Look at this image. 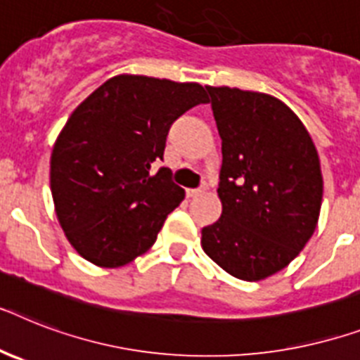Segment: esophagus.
Listing matches in <instances>:
<instances>
[{
	"mask_svg": "<svg viewBox=\"0 0 360 360\" xmlns=\"http://www.w3.org/2000/svg\"><path fill=\"white\" fill-rule=\"evenodd\" d=\"M203 194V188H188L186 190V195L188 198H198V195Z\"/></svg>",
	"mask_w": 360,
	"mask_h": 360,
	"instance_id": "34e87169",
	"label": "esophagus"
}]
</instances>
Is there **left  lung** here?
Segmentation results:
<instances>
[{
	"mask_svg": "<svg viewBox=\"0 0 360 360\" xmlns=\"http://www.w3.org/2000/svg\"><path fill=\"white\" fill-rule=\"evenodd\" d=\"M221 139L220 220L201 229L207 255L242 281L290 264L316 229L323 179L302 120L261 92L205 86Z\"/></svg>",
	"mask_w": 360,
	"mask_h": 360,
	"instance_id": "obj_1",
	"label": "left lung"
}]
</instances>
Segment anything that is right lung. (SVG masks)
<instances>
[{"mask_svg":"<svg viewBox=\"0 0 360 360\" xmlns=\"http://www.w3.org/2000/svg\"><path fill=\"white\" fill-rule=\"evenodd\" d=\"M207 103L198 83L116 75L72 112L51 153L58 224L79 255L101 268L129 264L157 240L166 216L185 200L162 159L181 114Z\"/></svg>","mask_w":360,"mask_h":360,"instance_id":"add662e5","label":"right lung"}]
</instances>
